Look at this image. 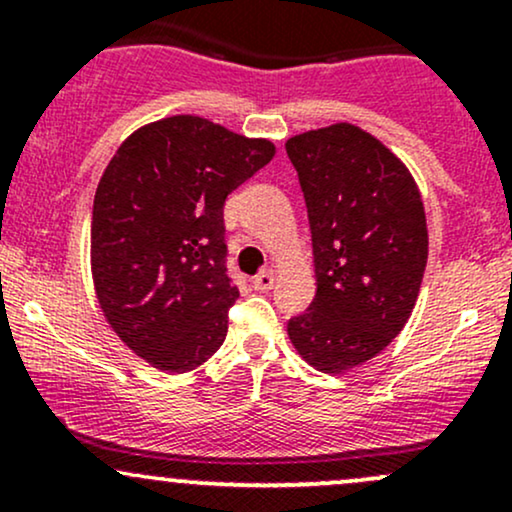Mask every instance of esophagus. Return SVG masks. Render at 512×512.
<instances>
[{"mask_svg": "<svg viewBox=\"0 0 512 512\" xmlns=\"http://www.w3.org/2000/svg\"><path fill=\"white\" fill-rule=\"evenodd\" d=\"M252 286H255V291H269L274 286V274L269 272V269H264V272H260L252 279Z\"/></svg>", "mask_w": 512, "mask_h": 512, "instance_id": "obj_1", "label": "esophagus"}]
</instances>
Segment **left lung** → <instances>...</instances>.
I'll list each match as a JSON object with an SVG mask.
<instances>
[{
	"instance_id": "8db88e82",
	"label": "left lung",
	"mask_w": 512,
	"mask_h": 512,
	"mask_svg": "<svg viewBox=\"0 0 512 512\" xmlns=\"http://www.w3.org/2000/svg\"><path fill=\"white\" fill-rule=\"evenodd\" d=\"M286 154L308 209L317 284L289 337L310 366L342 373L407 325L428 257L424 202L404 163L346 122L298 134Z\"/></svg>"
}]
</instances>
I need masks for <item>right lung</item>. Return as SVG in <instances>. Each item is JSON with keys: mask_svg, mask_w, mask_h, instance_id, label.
Here are the masks:
<instances>
[{"mask_svg": "<svg viewBox=\"0 0 512 512\" xmlns=\"http://www.w3.org/2000/svg\"><path fill=\"white\" fill-rule=\"evenodd\" d=\"M274 156L195 115L132 134L93 199L91 267L110 327L166 373H187L219 351L238 286L228 276L223 204Z\"/></svg>", "mask_w": 512, "mask_h": 512, "instance_id": "add662e5", "label": "right lung"}]
</instances>
